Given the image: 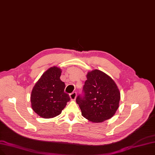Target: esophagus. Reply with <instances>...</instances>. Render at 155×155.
Here are the masks:
<instances>
[{
    "mask_svg": "<svg viewBox=\"0 0 155 155\" xmlns=\"http://www.w3.org/2000/svg\"><path fill=\"white\" fill-rule=\"evenodd\" d=\"M76 97H77L76 92H73L70 94V98L71 99V101H75Z\"/></svg>",
    "mask_w": 155,
    "mask_h": 155,
    "instance_id": "34e87169",
    "label": "esophagus"
}]
</instances>
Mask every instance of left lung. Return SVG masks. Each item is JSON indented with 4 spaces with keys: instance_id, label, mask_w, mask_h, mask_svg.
Listing matches in <instances>:
<instances>
[{
    "instance_id": "obj_1",
    "label": "left lung",
    "mask_w": 155,
    "mask_h": 155,
    "mask_svg": "<svg viewBox=\"0 0 155 155\" xmlns=\"http://www.w3.org/2000/svg\"><path fill=\"white\" fill-rule=\"evenodd\" d=\"M83 86L84 97L78 96L76 102L82 116L93 123L111 118L119 107L120 92L114 80L104 72H88Z\"/></svg>"
}]
</instances>
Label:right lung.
<instances>
[{"instance_id":"1","label":"right lung","mask_w":155,"mask_h":155,"mask_svg":"<svg viewBox=\"0 0 155 155\" xmlns=\"http://www.w3.org/2000/svg\"><path fill=\"white\" fill-rule=\"evenodd\" d=\"M60 68L53 66L45 71L31 92V106L43 118H52L61 114L71 98L64 92L65 84L60 80Z\"/></svg>"}]
</instances>
